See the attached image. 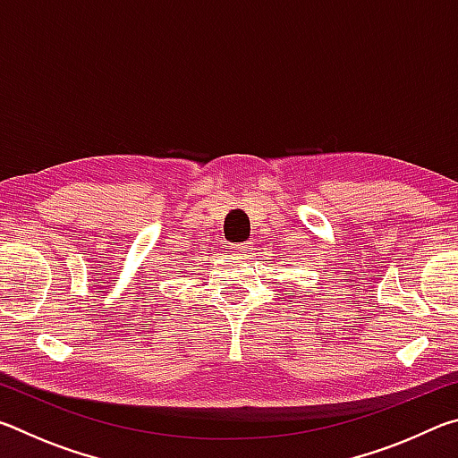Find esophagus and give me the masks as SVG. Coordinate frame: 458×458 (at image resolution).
Instances as JSON below:
<instances>
[{"label": "esophagus", "mask_w": 458, "mask_h": 458, "mask_svg": "<svg viewBox=\"0 0 458 458\" xmlns=\"http://www.w3.org/2000/svg\"><path fill=\"white\" fill-rule=\"evenodd\" d=\"M232 252H234L236 257H244L246 252H250V242H238V244H232Z\"/></svg>", "instance_id": "esophagus-1"}]
</instances>
